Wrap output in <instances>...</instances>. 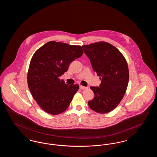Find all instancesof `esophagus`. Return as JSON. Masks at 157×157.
I'll return each instance as SVG.
<instances>
[{"instance_id":"obj_1","label":"esophagus","mask_w":157,"mask_h":157,"mask_svg":"<svg viewBox=\"0 0 157 157\" xmlns=\"http://www.w3.org/2000/svg\"><path fill=\"white\" fill-rule=\"evenodd\" d=\"M79 88H80V89H81V90H85L88 89V88H87V87H86V86H82V85H80Z\"/></svg>"}]
</instances>
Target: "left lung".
Wrapping results in <instances>:
<instances>
[{"mask_svg": "<svg viewBox=\"0 0 157 157\" xmlns=\"http://www.w3.org/2000/svg\"><path fill=\"white\" fill-rule=\"evenodd\" d=\"M82 48L90 59L93 70L101 79L99 87H90L95 97L88 101V105L98 113L111 112L119 105L127 90L129 81L127 60L117 48L108 42L83 45Z\"/></svg>", "mask_w": 157, "mask_h": 157, "instance_id": "1", "label": "left lung"}]
</instances>
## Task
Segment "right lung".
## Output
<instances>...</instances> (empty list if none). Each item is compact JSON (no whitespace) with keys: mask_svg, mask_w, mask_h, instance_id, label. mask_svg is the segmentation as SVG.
I'll use <instances>...</instances> for the list:
<instances>
[{"mask_svg":"<svg viewBox=\"0 0 157 157\" xmlns=\"http://www.w3.org/2000/svg\"><path fill=\"white\" fill-rule=\"evenodd\" d=\"M83 53L81 46L50 41L33 54L28 72V87L34 99L45 112L58 115L69 106L79 86L67 85L59 77Z\"/></svg>","mask_w":157,"mask_h":157,"instance_id":"obj_1","label":"right lung"}]
</instances>
